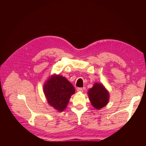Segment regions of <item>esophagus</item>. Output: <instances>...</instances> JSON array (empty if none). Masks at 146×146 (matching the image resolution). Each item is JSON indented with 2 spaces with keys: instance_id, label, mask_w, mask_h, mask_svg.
I'll return each mask as SVG.
<instances>
[{
  "instance_id": "esophagus-1",
  "label": "esophagus",
  "mask_w": 146,
  "mask_h": 146,
  "mask_svg": "<svg viewBox=\"0 0 146 146\" xmlns=\"http://www.w3.org/2000/svg\"><path fill=\"white\" fill-rule=\"evenodd\" d=\"M77 92H83V88H77Z\"/></svg>"
}]
</instances>
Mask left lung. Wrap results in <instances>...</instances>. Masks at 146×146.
Masks as SVG:
<instances>
[{"label":"left lung","instance_id":"1","mask_svg":"<svg viewBox=\"0 0 146 146\" xmlns=\"http://www.w3.org/2000/svg\"><path fill=\"white\" fill-rule=\"evenodd\" d=\"M88 96L92 105L97 109L105 107L108 102V93L104 86L100 83H95L89 90Z\"/></svg>","mask_w":146,"mask_h":146}]
</instances>
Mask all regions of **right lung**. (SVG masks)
<instances>
[{"label":"right lung","instance_id":"1","mask_svg":"<svg viewBox=\"0 0 146 146\" xmlns=\"http://www.w3.org/2000/svg\"><path fill=\"white\" fill-rule=\"evenodd\" d=\"M44 92L49 105L61 111L66 108L71 96L75 94V90L64 77L54 75L44 84Z\"/></svg>","mask_w":146,"mask_h":146}]
</instances>
